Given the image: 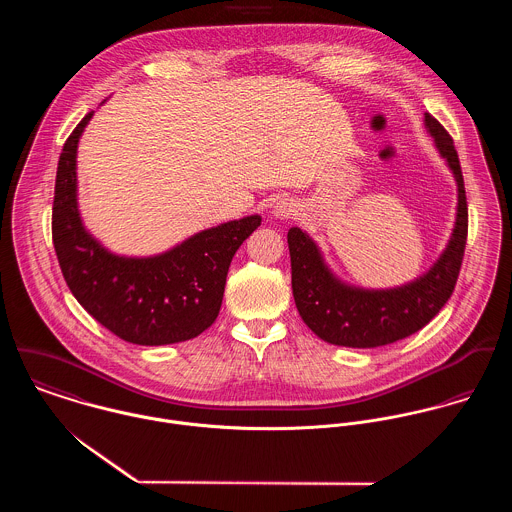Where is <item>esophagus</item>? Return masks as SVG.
Masks as SVG:
<instances>
[{"label":"esophagus","mask_w":512,"mask_h":512,"mask_svg":"<svg viewBox=\"0 0 512 512\" xmlns=\"http://www.w3.org/2000/svg\"><path fill=\"white\" fill-rule=\"evenodd\" d=\"M293 213H295V205L290 199H278L274 205H272V215L276 219H290Z\"/></svg>","instance_id":"1"}]
</instances>
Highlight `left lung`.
<instances>
[{"label": "left lung", "instance_id": "left-lung-1", "mask_svg": "<svg viewBox=\"0 0 512 512\" xmlns=\"http://www.w3.org/2000/svg\"><path fill=\"white\" fill-rule=\"evenodd\" d=\"M439 155L457 181V217L438 262L418 280L392 290H363L341 282L325 264L317 244L297 226L288 232L295 307L303 323L323 341L372 349L396 343L428 325L455 290L467 242V199L451 136L432 114H424Z\"/></svg>", "mask_w": 512, "mask_h": 512}]
</instances>
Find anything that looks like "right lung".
I'll return each mask as SVG.
<instances>
[{"label":"right lung","mask_w":512,"mask_h":512,"mask_svg":"<svg viewBox=\"0 0 512 512\" xmlns=\"http://www.w3.org/2000/svg\"><path fill=\"white\" fill-rule=\"evenodd\" d=\"M94 112L65 142L55 181L53 244L76 301L134 345H171L209 329L220 311L228 266L260 215L201 230L147 258L108 252L82 224L76 203V147Z\"/></svg>","instance_id":"1"}]
</instances>
